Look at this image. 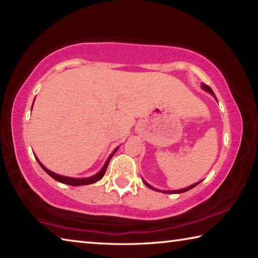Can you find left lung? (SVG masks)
Listing matches in <instances>:
<instances>
[{"instance_id":"1","label":"left lung","mask_w":258,"mask_h":258,"mask_svg":"<svg viewBox=\"0 0 258 258\" xmlns=\"http://www.w3.org/2000/svg\"><path fill=\"white\" fill-rule=\"evenodd\" d=\"M202 86H203V89H204L205 91H207V92H209V93H211L212 95H214V97H215V94H214L213 90H212L211 87H209L208 85H206V84H203ZM215 99H216V97H215ZM143 182H145V184H146L148 187H150V189L157 190V189H155V187H152L150 184H148V183H147L146 181H143ZM197 184H199V182H198V183H195V184H192V185L187 186V187H184V189H181V190H175V191H163V192H164V194H182V192H185V191H187V190H190V189H192V187H195V186L197 185ZM157 191H158V190H157Z\"/></svg>"}]
</instances>
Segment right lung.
<instances>
[{
  "mask_svg": "<svg viewBox=\"0 0 258 258\" xmlns=\"http://www.w3.org/2000/svg\"><path fill=\"white\" fill-rule=\"evenodd\" d=\"M33 108V107H32ZM118 150V148H116L115 150H113V152L112 154L109 156V158L107 159V161H106V164L103 165V167L101 168V171H100L99 173H97L95 174V175H93V176H90V177H84V178H75V177H68V176H62V175H59V174H55V173H53V172H51V171H49V169H47L45 166H43L42 165V163L40 160H38L37 158V161H38V164L41 165V167L44 169V171L49 174V175L51 176V177H53L55 181H58V182H61V183H64V184H68V185H74V186H78V185H86V184H92V183H95L97 181H99V180H101V178L103 177V175H104V173H106V169H107V167H108V164H109V161H110V159H111V157L113 156V154H115V152Z\"/></svg>",
  "mask_w": 258,
  "mask_h": 258,
  "instance_id": "obj_1",
  "label": "right lung"
}]
</instances>
